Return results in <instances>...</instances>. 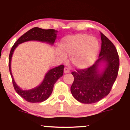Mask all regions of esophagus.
Segmentation results:
<instances>
[{
  "label": "esophagus",
  "instance_id": "esophagus-1",
  "mask_svg": "<svg viewBox=\"0 0 130 130\" xmlns=\"http://www.w3.org/2000/svg\"><path fill=\"white\" fill-rule=\"evenodd\" d=\"M70 72V70L69 68L67 67H65L64 68V73H69Z\"/></svg>",
  "mask_w": 130,
  "mask_h": 130
}]
</instances>
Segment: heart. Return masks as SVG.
Segmentation results:
<instances>
[{
	"label": "heart",
	"instance_id": "obj_1",
	"mask_svg": "<svg viewBox=\"0 0 130 130\" xmlns=\"http://www.w3.org/2000/svg\"><path fill=\"white\" fill-rule=\"evenodd\" d=\"M61 50L57 54L61 59L70 56L72 65L77 69H83L91 66L99 51V43L95 38L86 34H76L63 38L60 45Z\"/></svg>",
	"mask_w": 130,
	"mask_h": 130
}]
</instances>
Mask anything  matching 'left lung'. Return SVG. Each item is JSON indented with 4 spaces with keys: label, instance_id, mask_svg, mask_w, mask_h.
I'll list each match as a JSON object with an SVG mask.
<instances>
[{
    "label": "left lung",
    "instance_id": "1",
    "mask_svg": "<svg viewBox=\"0 0 130 130\" xmlns=\"http://www.w3.org/2000/svg\"><path fill=\"white\" fill-rule=\"evenodd\" d=\"M102 47L99 59L87 69L72 72L74 80L71 86L72 95L83 103H96L107 96L118 73L120 59L113 43L100 32ZM101 61L107 63L105 70L100 74L98 66Z\"/></svg>",
    "mask_w": 130,
    "mask_h": 130
}]
</instances>
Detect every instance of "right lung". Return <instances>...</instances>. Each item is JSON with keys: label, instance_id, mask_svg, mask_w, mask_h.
<instances>
[{"label": "right lung", "instance_id": "add662e5", "mask_svg": "<svg viewBox=\"0 0 130 130\" xmlns=\"http://www.w3.org/2000/svg\"><path fill=\"white\" fill-rule=\"evenodd\" d=\"M57 31L54 29H43L39 27H34L29 30L24 35H22L15 42L11 48L9 58V71L12 76V83L16 92L26 101L30 103H39L46 100L51 95L54 84L63 74L64 65H61L48 71L46 74L43 82L39 87L30 90H22L15 83L12 74L11 73L10 62L12 56L15 48L19 44L29 40H39L53 44L57 37Z\"/></svg>", "mask_w": 130, "mask_h": 130}]
</instances>
